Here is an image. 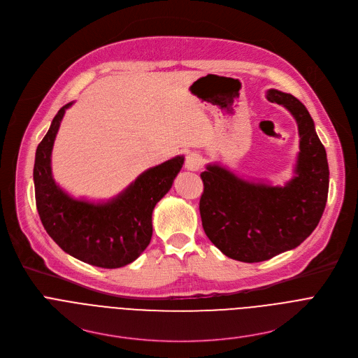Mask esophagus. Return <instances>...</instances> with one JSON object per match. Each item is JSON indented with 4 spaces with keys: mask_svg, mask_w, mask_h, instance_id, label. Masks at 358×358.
I'll use <instances>...</instances> for the list:
<instances>
[{
    "mask_svg": "<svg viewBox=\"0 0 358 358\" xmlns=\"http://www.w3.org/2000/svg\"><path fill=\"white\" fill-rule=\"evenodd\" d=\"M202 157L195 151H191L185 157V169L189 171H198L202 167Z\"/></svg>",
    "mask_w": 358,
    "mask_h": 358,
    "instance_id": "34e87169",
    "label": "esophagus"
}]
</instances>
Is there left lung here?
<instances>
[{
	"mask_svg": "<svg viewBox=\"0 0 358 358\" xmlns=\"http://www.w3.org/2000/svg\"><path fill=\"white\" fill-rule=\"evenodd\" d=\"M268 100L294 117L300 151L294 177L283 187L239 178L208 164L201 173L202 228L228 258L253 264L299 246L317 227L327 202L329 164L324 145L306 106L290 93L271 89Z\"/></svg>",
	"mask_w": 358,
	"mask_h": 358,
	"instance_id": "8db88e82",
	"label": "left lung"
}]
</instances>
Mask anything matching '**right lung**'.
I'll return each mask as SVG.
<instances>
[{
  "label": "right lung",
  "mask_w": 358,
  "mask_h": 358,
  "mask_svg": "<svg viewBox=\"0 0 358 358\" xmlns=\"http://www.w3.org/2000/svg\"><path fill=\"white\" fill-rule=\"evenodd\" d=\"M72 105L73 101L61 108L38 144L34 164L36 210L48 235L71 257L105 269L122 268L148 246L152 210L170 191L184 157L148 169L108 202L75 199L55 182L50 169L57 133Z\"/></svg>",
  "instance_id": "1"
}]
</instances>
